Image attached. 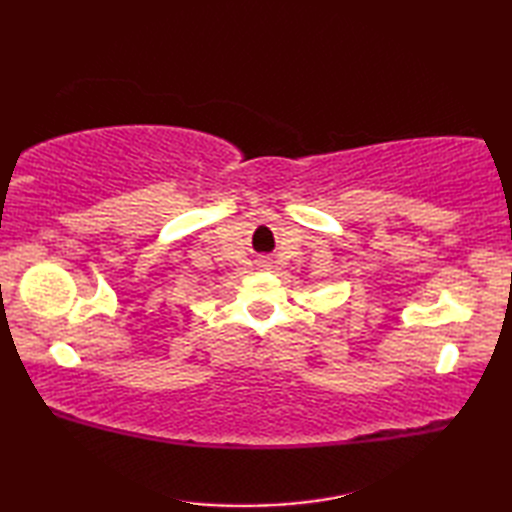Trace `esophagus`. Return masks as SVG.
<instances>
[{
  "label": "esophagus",
  "mask_w": 512,
  "mask_h": 512,
  "mask_svg": "<svg viewBox=\"0 0 512 512\" xmlns=\"http://www.w3.org/2000/svg\"><path fill=\"white\" fill-rule=\"evenodd\" d=\"M262 264H264V266H268V262H266V259H264V262H262Z\"/></svg>",
  "instance_id": "obj_1"
}]
</instances>
